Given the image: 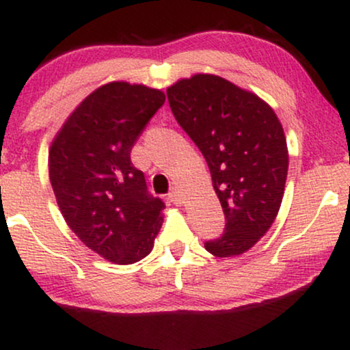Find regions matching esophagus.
I'll return each mask as SVG.
<instances>
[{"label": "esophagus", "instance_id": "esophagus-1", "mask_svg": "<svg viewBox=\"0 0 350 350\" xmlns=\"http://www.w3.org/2000/svg\"><path fill=\"white\" fill-rule=\"evenodd\" d=\"M167 198H170L171 202L176 204V206H178V204H180V196H179V192L176 191V189H172L170 194H167Z\"/></svg>", "mask_w": 350, "mask_h": 350}]
</instances>
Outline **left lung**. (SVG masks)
<instances>
[{
	"mask_svg": "<svg viewBox=\"0 0 350 350\" xmlns=\"http://www.w3.org/2000/svg\"><path fill=\"white\" fill-rule=\"evenodd\" d=\"M172 115L206 158L226 230L204 243L226 258L250 250L275 222L288 174L283 126L268 103L211 74L167 88Z\"/></svg>",
	"mask_w": 350,
	"mask_h": 350,
	"instance_id": "1",
	"label": "left lung"
}]
</instances>
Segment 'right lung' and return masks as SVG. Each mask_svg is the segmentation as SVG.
<instances>
[{
	"label": "right lung",
	"instance_id": "add662e5",
	"mask_svg": "<svg viewBox=\"0 0 350 350\" xmlns=\"http://www.w3.org/2000/svg\"><path fill=\"white\" fill-rule=\"evenodd\" d=\"M161 90L110 82L72 111L52 142L49 178L70 230L108 262L131 265L152 250L164 202L148 192L130 152Z\"/></svg>",
	"mask_w": 350,
	"mask_h": 350
}]
</instances>
